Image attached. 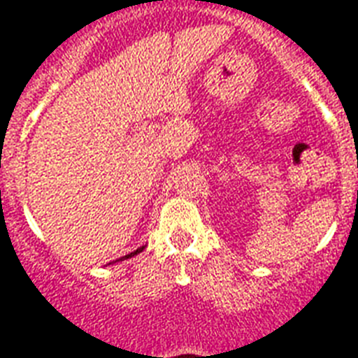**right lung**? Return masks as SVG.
Masks as SVG:
<instances>
[{
  "mask_svg": "<svg viewBox=\"0 0 358 358\" xmlns=\"http://www.w3.org/2000/svg\"><path fill=\"white\" fill-rule=\"evenodd\" d=\"M144 250V245L143 248H138V250H136V252H133V253H129V255H125V257H122V259H129V257H133V255H136V253H141Z\"/></svg>",
  "mask_w": 358,
  "mask_h": 358,
  "instance_id": "right-lung-1",
  "label": "right lung"
}]
</instances>
